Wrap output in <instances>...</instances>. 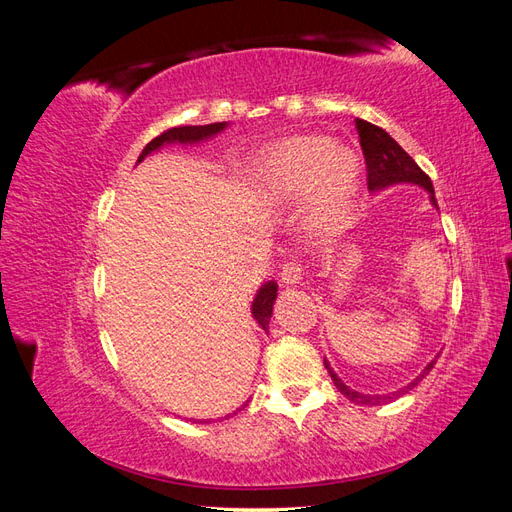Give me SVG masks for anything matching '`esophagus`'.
I'll list each match as a JSON object with an SVG mask.
<instances>
[{
    "mask_svg": "<svg viewBox=\"0 0 512 512\" xmlns=\"http://www.w3.org/2000/svg\"><path fill=\"white\" fill-rule=\"evenodd\" d=\"M280 282L282 286L290 288V286H297L301 282V267L297 265V262H286V265L282 267V273H280Z\"/></svg>",
    "mask_w": 512,
    "mask_h": 512,
    "instance_id": "esophagus-1",
    "label": "esophagus"
}]
</instances>
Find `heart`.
Returning <instances> with one entry per match:
<instances>
[{
    "label": "heart",
    "mask_w": 512,
    "mask_h": 512,
    "mask_svg": "<svg viewBox=\"0 0 512 512\" xmlns=\"http://www.w3.org/2000/svg\"><path fill=\"white\" fill-rule=\"evenodd\" d=\"M256 177L271 200L307 194V224L320 232L344 226L359 185V158L346 145L322 136H294L267 149Z\"/></svg>",
    "instance_id": "1"
}]
</instances>
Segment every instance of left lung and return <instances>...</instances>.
Listing matches in <instances>:
<instances>
[{
    "label": "left lung",
    "instance_id": "left-lung-1",
    "mask_svg": "<svg viewBox=\"0 0 512 512\" xmlns=\"http://www.w3.org/2000/svg\"><path fill=\"white\" fill-rule=\"evenodd\" d=\"M354 123H356V132H359V138H361V149H363L365 164H367V188H369V192H382V190L391 188V185H397V183H414V185H421V188L429 194L431 205L438 209V200H436V192H433L431 179L423 173L421 168H418V164L408 156V153L399 147L395 138H391L389 132H384L382 128L374 126V123H369L365 119H356ZM433 363H436V361H431L421 371V374H418L408 386H404V389H399L391 395H365V393H359V391L350 389V386H346L342 382V378H339L335 371L331 369L329 361L324 359V367H327L331 380L337 386V391L346 395L350 401H354V404H361V406L386 404L389 399H397L399 395L408 393L429 374V371L433 369Z\"/></svg>",
    "mask_w": 512,
    "mask_h": 512
}]
</instances>
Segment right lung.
Segmentation results:
<instances>
[{
  "label": "right lung",
  "mask_w": 512,
  "mask_h": 512,
  "mask_svg": "<svg viewBox=\"0 0 512 512\" xmlns=\"http://www.w3.org/2000/svg\"><path fill=\"white\" fill-rule=\"evenodd\" d=\"M228 126L226 121L220 123H209V126H179V128H170L166 132H162L160 136L153 138V141L141 151L138 156V162H143L151 151H156L164 145H173V143H181V145H194L200 141H207V138L220 134L224 128ZM277 297V284L275 282H267L262 284L260 290L256 292V299L252 303V316L258 322V327L267 333L269 329V320L273 314V303ZM247 406V404H243Z\"/></svg>",
  "instance_id": "add662e5"
}]
</instances>
